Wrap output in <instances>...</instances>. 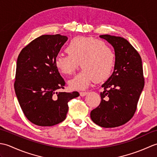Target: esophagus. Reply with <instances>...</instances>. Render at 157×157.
<instances>
[{
  "mask_svg": "<svg viewBox=\"0 0 157 157\" xmlns=\"http://www.w3.org/2000/svg\"><path fill=\"white\" fill-rule=\"evenodd\" d=\"M79 94H80L81 96H85L86 94H88L87 92H79Z\"/></svg>",
  "mask_w": 157,
  "mask_h": 157,
  "instance_id": "1",
  "label": "esophagus"
}]
</instances>
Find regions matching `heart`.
<instances>
[{
    "mask_svg": "<svg viewBox=\"0 0 157 157\" xmlns=\"http://www.w3.org/2000/svg\"><path fill=\"white\" fill-rule=\"evenodd\" d=\"M67 55H59L55 65L63 75H70L77 63H80L82 71L69 81V87L84 90L93 81L101 82L107 79L114 69L115 54L107 43L93 37L77 36L65 48Z\"/></svg>",
    "mask_w": 157,
    "mask_h": 157,
    "instance_id": "heart-1",
    "label": "heart"
}]
</instances>
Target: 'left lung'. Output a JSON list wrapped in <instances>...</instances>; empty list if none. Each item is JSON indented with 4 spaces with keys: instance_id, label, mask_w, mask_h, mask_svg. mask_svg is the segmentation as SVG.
<instances>
[{
    "instance_id": "8db88e82",
    "label": "left lung",
    "mask_w": 157,
    "mask_h": 157,
    "mask_svg": "<svg viewBox=\"0 0 157 157\" xmlns=\"http://www.w3.org/2000/svg\"><path fill=\"white\" fill-rule=\"evenodd\" d=\"M100 38L113 46L115 63L112 75L102 85L101 103L90 117L102 128H115L129 121L136 112L144 86L142 59L125 38L109 34Z\"/></svg>"
}]
</instances>
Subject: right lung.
Listing matches in <instances>:
<instances>
[{"label":"right lung","mask_w":157,"mask_h":157,"mask_svg":"<svg viewBox=\"0 0 157 157\" xmlns=\"http://www.w3.org/2000/svg\"><path fill=\"white\" fill-rule=\"evenodd\" d=\"M65 36L42 35L23 48L17 61L14 88L25 116L39 126L64 121L67 102L78 92L59 91L65 82L55 67V59L67 40Z\"/></svg>","instance_id":"obj_1"}]
</instances>
